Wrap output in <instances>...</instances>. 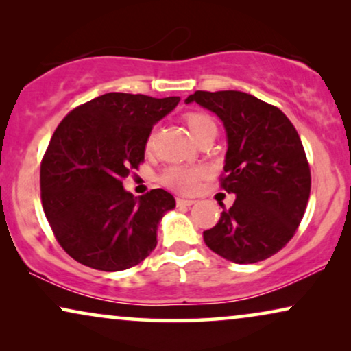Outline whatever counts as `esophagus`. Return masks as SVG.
<instances>
[{
	"label": "esophagus",
	"instance_id": "esophagus-1",
	"mask_svg": "<svg viewBox=\"0 0 351 351\" xmlns=\"http://www.w3.org/2000/svg\"><path fill=\"white\" fill-rule=\"evenodd\" d=\"M176 201L179 206H193L196 203L195 199H185V198H177Z\"/></svg>",
	"mask_w": 351,
	"mask_h": 351
}]
</instances>
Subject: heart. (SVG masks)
Wrapping results in <instances>:
<instances>
[{
    "mask_svg": "<svg viewBox=\"0 0 351 351\" xmlns=\"http://www.w3.org/2000/svg\"><path fill=\"white\" fill-rule=\"evenodd\" d=\"M186 124H189L190 132L193 134L195 138H198L201 134L215 128L213 118L204 113H190L186 114ZM153 136L148 138V145H152ZM203 171L196 166H185V165H172L167 166L160 177L161 184L167 189L180 191V193H190L196 189L198 180Z\"/></svg>",
    "mask_w": 351,
    "mask_h": 351,
    "instance_id": "1",
    "label": "heart"
}]
</instances>
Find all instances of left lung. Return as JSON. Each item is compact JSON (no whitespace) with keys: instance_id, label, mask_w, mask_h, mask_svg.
Returning <instances> with one entry per match:
<instances>
[{"instance_id":"8db88e82","label":"left lung","mask_w":351,"mask_h":351,"mask_svg":"<svg viewBox=\"0 0 351 351\" xmlns=\"http://www.w3.org/2000/svg\"><path fill=\"white\" fill-rule=\"evenodd\" d=\"M196 102L215 113L227 132L222 186L237 196L206 246L234 263L271 257L294 237L310 196V167L295 128L280 108L239 90H196Z\"/></svg>"}]
</instances>
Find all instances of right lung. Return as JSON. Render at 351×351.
<instances>
[{
  "instance_id": "add662e5",
  "label": "right lung",
  "mask_w": 351,
  "mask_h": 351,
  "mask_svg": "<svg viewBox=\"0 0 351 351\" xmlns=\"http://www.w3.org/2000/svg\"><path fill=\"white\" fill-rule=\"evenodd\" d=\"M180 97L108 93L71 110L41 162V201L64 251L102 271L128 270L156 247L158 225L176 208L162 189L143 196L123 179L143 161L155 124Z\"/></svg>"
}]
</instances>
